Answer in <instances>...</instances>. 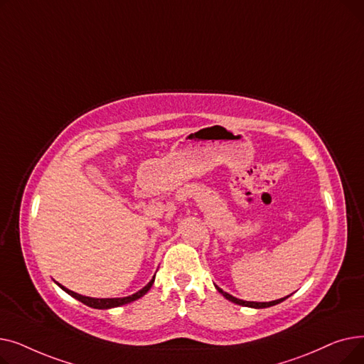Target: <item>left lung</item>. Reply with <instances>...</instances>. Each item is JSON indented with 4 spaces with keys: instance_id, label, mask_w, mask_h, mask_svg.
<instances>
[{
    "instance_id": "1",
    "label": "left lung",
    "mask_w": 364,
    "mask_h": 364,
    "mask_svg": "<svg viewBox=\"0 0 364 364\" xmlns=\"http://www.w3.org/2000/svg\"><path fill=\"white\" fill-rule=\"evenodd\" d=\"M215 288H217V291L225 298V299H228V301H232V302H235V304H237V305H242V307H251V309H267V307H273V305H276V304H280L282 301H284L286 298H289V295L288 296H284V298H280V299H276V301H270V302H255V301H243V299H239V298H236V296H233V295H230V294H227V292H224L221 288H218V286L215 284Z\"/></svg>"
}]
</instances>
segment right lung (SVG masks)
I'll return each instance as SVG.
<instances>
[{"label":"right lung","instance_id":"add662e5","mask_svg":"<svg viewBox=\"0 0 364 364\" xmlns=\"http://www.w3.org/2000/svg\"><path fill=\"white\" fill-rule=\"evenodd\" d=\"M153 282H155V276L151 277V280L144 286L143 289H140L139 292L132 294V295H129V296H124V298H91V296H84V295L76 294V292H73V291H70V289H66L65 286H62L60 283H57V282H55V283L59 284V288H62L66 294H69V295L73 296L75 299L81 301L82 304L88 305V307H91V309H99V310H109V309H114V307H121V305L129 304V302H132V301H136V299L141 298L143 295H146V294L149 292V289L151 288Z\"/></svg>","mask_w":364,"mask_h":364}]
</instances>
